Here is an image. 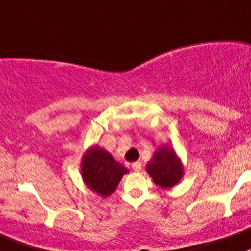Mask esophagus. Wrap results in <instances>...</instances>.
I'll use <instances>...</instances> for the list:
<instances>
[{"mask_svg": "<svg viewBox=\"0 0 251 251\" xmlns=\"http://www.w3.org/2000/svg\"><path fill=\"white\" fill-rule=\"evenodd\" d=\"M131 167H132L133 171H140L141 170V162H140V161H136V162H133L132 165H131Z\"/></svg>", "mask_w": 251, "mask_h": 251, "instance_id": "obj_1", "label": "esophagus"}]
</instances>
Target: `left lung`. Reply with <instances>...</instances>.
<instances>
[{
	"label": "left lung",
	"mask_w": 251,
	"mask_h": 251,
	"mask_svg": "<svg viewBox=\"0 0 251 251\" xmlns=\"http://www.w3.org/2000/svg\"><path fill=\"white\" fill-rule=\"evenodd\" d=\"M146 171L162 189H170L183 178L184 167L178 154L171 146H160L147 162Z\"/></svg>",
	"instance_id": "8db88e82"
}]
</instances>
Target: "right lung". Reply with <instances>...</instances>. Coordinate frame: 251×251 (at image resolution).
Returning <instances> with one entry per match:
<instances>
[{
	"instance_id": "add662e5",
	"label": "right lung",
	"mask_w": 251,
	"mask_h": 251,
	"mask_svg": "<svg viewBox=\"0 0 251 251\" xmlns=\"http://www.w3.org/2000/svg\"><path fill=\"white\" fill-rule=\"evenodd\" d=\"M80 168L86 187L102 198L111 196L123 176L128 173L127 168L115 161L110 152L97 145L86 150Z\"/></svg>"
}]
</instances>
